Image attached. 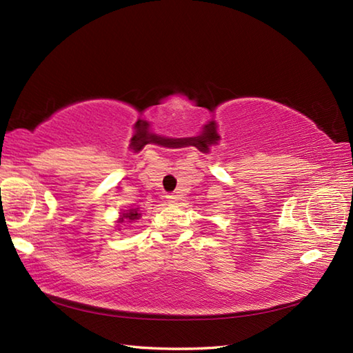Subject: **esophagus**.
Listing matches in <instances>:
<instances>
[{
  "label": "esophagus",
  "mask_w": 353,
  "mask_h": 353,
  "mask_svg": "<svg viewBox=\"0 0 353 353\" xmlns=\"http://www.w3.org/2000/svg\"><path fill=\"white\" fill-rule=\"evenodd\" d=\"M167 200H168L170 203H174V201L177 200V196H176V195H173V194H171V195H167Z\"/></svg>",
  "instance_id": "obj_1"
}]
</instances>
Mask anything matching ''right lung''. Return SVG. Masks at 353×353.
Masks as SVG:
<instances>
[{
	"label": "right lung",
	"mask_w": 353,
	"mask_h": 353,
	"mask_svg": "<svg viewBox=\"0 0 353 353\" xmlns=\"http://www.w3.org/2000/svg\"><path fill=\"white\" fill-rule=\"evenodd\" d=\"M123 218L130 219V221H134V219L140 218V213H139L137 210H135V209H132V210H130L128 213H125V214H123ZM123 218H122V221H123Z\"/></svg>",
	"instance_id": "obj_1"
}]
</instances>
